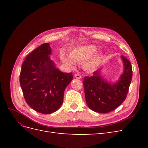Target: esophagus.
<instances>
[{"label": "esophagus", "instance_id": "esophagus-1", "mask_svg": "<svg viewBox=\"0 0 148 148\" xmlns=\"http://www.w3.org/2000/svg\"><path fill=\"white\" fill-rule=\"evenodd\" d=\"M74 76H75V77L76 78H77V79H81L82 78V76L80 75L79 73H75Z\"/></svg>", "mask_w": 148, "mask_h": 148}]
</instances>
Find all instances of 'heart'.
<instances>
[{
	"mask_svg": "<svg viewBox=\"0 0 148 148\" xmlns=\"http://www.w3.org/2000/svg\"><path fill=\"white\" fill-rule=\"evenodd\" d=\"M97 50L95 46L88 45L76 47L71 50L70 52L71 58L65 56L64 53H61L60 57L62 60L65 64H67L70 67L75 66V62L77 63H82L86 60L88 58L91 56ZM103 59L102 53H97L89 59L86 63L85 66L88 69H94L99 66Z\"/></svg>",
	"mask_w": 148,
	"mask_h": 148,
	"instance_id": "b5f03b06",
	"label": "heart"
}]
</instances>
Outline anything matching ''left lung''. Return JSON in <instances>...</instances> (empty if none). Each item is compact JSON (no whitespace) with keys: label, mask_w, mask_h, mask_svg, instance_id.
Here are the masks:
<instances>
[{"label":"left lung","mask_w":148,"mask_h":148,"mask_svg":"<svg viewBox=\"0 0 148 148\" xmlns=\"http://www.w3.org/2000/svg\"><path fill=\"white\" fill-rule=\"evenodd\" d=\"M124 70L119 81L114 84L101 77L100 70L91 77H85L83 81L85 98L88 106L93 111L107 113L115 109L125 100L132 78L131 63L123 56Z\"/></svg>","instance_id":"left-lung-1"}]
</instances>
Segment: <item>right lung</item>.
I'll return each instance as SVG.
<instances>
[{
  "label": "right lung",
  "mask_w": 148,
  "mask_h": 148,
  "mask_svg": "<svg viewBox=\"0 0 148 148\" xmlns=\"http://www.w3.org/2000/svg\"><path fill=\"white\" fill-rule=\"evenodd\" d=\"M51 47L44 43L26 57L22 64L20 83L26 103L39 113L49 114L59 109L72 73L60 71L50 56Z\"/></svg>",
  "instance_id": "right-lung-1"
}]
</instances>
